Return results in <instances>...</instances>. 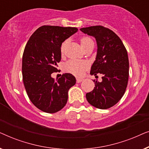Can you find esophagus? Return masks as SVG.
Listing matches in <instances>:
<instances>
[{
  "label": "esophagus",
  "instance_id": "obj_1",
  "mask_svg": "<svg viewBox=\"0 0 149 149\" xmlns=\"http://www.w3.org/2000/svg\"><path fill=\"white\" fill-rule=\"evenodd\" d=\"M82 81H83V79H80V78H77V83H79L82 82Z\"/></svg>",
  "mask_w": 149,
  "mask_h": 149
}]
</instances>
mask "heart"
Masks as SVG:
<instances>
[{
	"instance_id": "heart-1",
	"label": "heart",
	"mask_w": 149,
	"mask_h": 149,
	"mask_svg": "<svg viewBox=\"0 0 149 149\" xmlns=\"http://www.w3.org/2000/svg\"><path fill=\"white\" fill-rule=\"evenodd\" d=\"M89 41H91V40L88 37L81 38L80 39L81 47H83L85 44ZM66 41H64L62 42V45H61L60 50L62 53L64 52V48L66 47ZM87 68H88V64L85 61L71 60L68 61L66 64V70L74 75H81Z\"/></svg>"
}]
</instances>
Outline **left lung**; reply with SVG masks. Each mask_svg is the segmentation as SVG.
Segmentation results:
<instances>
[{
	"label": "left lung",
	"instance_id": "1",
	"mask_svg": "<svg viewBox=\"0 0 149 149\" xmlns=\"http://www.w3.org/2000/svg\"><path fill=\"white\" fill-rule=\"evenodd\" d=\"M84 34L93 36L97 43L95 60L90 74H102V81H95L94 89L86 93L88 102L100 109L116 104L125 93L129 77V60L127 50L113 31L102 26L81 28Z\"/></svg>",
	"mask_w": 149,
	"mask_h": 149
}]
</instances>
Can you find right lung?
I'll use <instances>...</instances> for the list:
<instances>
[{
  "mask_svg": "<svg viewBox=\"0 0 149 149\" xmlns=\"http://www.w3.org/2000/svg\"><path fill=\"white\" fill-rule=\"evenodd\" d=\"M78 31L77 28L42 26L28 40L22 58V76L26 91L32 104L40 111L54 113L68 100L69 89L76 83L70 73L54 80L61 60V45Z\"/></svg>",
  "mask_w": 149,
  "mask_h": 149,
  "instance_id": "obj_1",
  "label": "right lung"
}]
</instances>
